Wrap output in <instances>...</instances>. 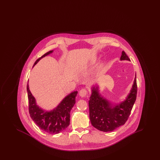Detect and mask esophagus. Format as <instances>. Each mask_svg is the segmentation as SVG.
<instances>
[{"label":"esophagus","mask_w":160,"mask_h":160,"mask_svg":"<svg viewBox=\"0 0 160 160\" xmlns=\"http://www.w3.org/2000/svg\"><path fill=\"white\" fill-rule=\"evenodd\" d=\"M87 93H88L87 90H86V89H83L80 90V92H79V95H80V96L82 97H85V96L87 95Z\"/></svg>","instance_id":"obj_1"}]
</instances>
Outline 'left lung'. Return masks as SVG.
<instances>
[{"instance_id": "8db88e82", "label": "left lung", "mask_w": 160, "mask_h": 160, "mask_svg": "<svg viewBox=\"0 0 160 160\" xmlns=\"http://www.w3.org/2000/svg\"><path fill=\"white\" fill-rule=\"evenodd\" d=\"M121 60L130 61L122 51ZM136 75L134 84L127 98L119 104L113 105L99 94L98 87H93L89 101V118L95 128L104 132L112 131L125 123L137 97Z\"/></svg>"}]
</instances>
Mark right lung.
<instances>
[{"mask_svg":"<svg viewBox=\"0 0 160 160\" xmlns=\"http://www.w3.org/2000/svg\"><path fill=\"white\" fill-rule=\"evenodd\" d=\"M50 51L35 62L33 66L38 61L47 55L52 53ZM27 92L29 101V112L32 119L39 128L48 134H58L66 129L70 123V112L76 103L77 91L71 92L61 102L58 107L52 111L45 112L37 105L36 100L27 85Z\"/></svg>","mask_w":160,"mask_h":160,"instance_id":"1","label":"right lung"}]
</instances>
